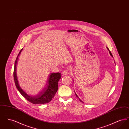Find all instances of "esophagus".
Wrapping results in <instances>:
<instances>
[{"label": "esophagus", "instance_id": "1", "mask_svg": "<svg viewBox=\"0 0 129 129\" xmlns=\"http://www.w3.org/2000/svg\"><path fill=\"white\" fill-rule=\"evenodd\" d=\"M68 74V70L67 69H65L64 70L63 72V75H67Z\"/></svg>", "mask_w": 129, "mask_h": 129}]
</instances>
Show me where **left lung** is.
<instances>
[{
    "label": "left lung",
    "instance_id": "8db88e82",
    "mask_svg": "<svg viewBox=\"0 0 129 129\" xmlns=\"http://www.w3.org/2000/svg\"><path fill=\"white\" fill-rule=\"evenodd\" d=\"M107 49H108V51H109V53H110V55H111V56H112V57H113V55H112V54H111V53L110 51V50H109V49H108V47H107ZM75 95H76V97H78V98H79V100H80V102H82V103H83V101H81V100H80V99H79V97H78V96H77V94H76V93H75Z\"/></svg>",
    "mask_w": 129,
    "mask_h": 129
}]
</instances>
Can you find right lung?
<instances>
[{"label":"right lung","instance_id":"1","mask_svg":"<svg viewBox=\"0 0 129 129\" xmlns=\"http://www.w3.org/2000/svg\"><path fill=\"white\" fill-rule=\"evenodd\" d=\"M23 48L21 49L17 55L14 64L13 71V77L15 86L21 95L28 102L33 104H44L50 102L55 96L58 89V82L61 78V74L59 73H51L49 75L46 87L39 94L35 96H31L24 91L19 85L18 81L16 75V66L18 60V57L20 55Z\"/></svg>","mask_w":129,"mask_h":129}]
</instances>
